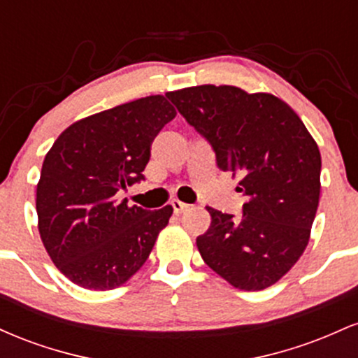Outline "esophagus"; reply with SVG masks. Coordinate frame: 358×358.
<instances>
[{"label": "esophagus", "instance_id": "1", "mask_svg": "<svg viewBox=\"0 0 358 358\" xmlns=\"http://www.w3.org/2000/svg\"><path fill=\"white\" fill-rule=\"evenodd\" d=\"M171 207H173L175 213H182L183 210H187L188 208V203L180 202V200H173V202H171Z\"/></svg>", "mask_w": 358, "mask_h": 358}]
</instances>
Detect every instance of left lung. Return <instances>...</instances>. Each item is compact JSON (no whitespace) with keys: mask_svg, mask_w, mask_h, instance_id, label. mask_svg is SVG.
Segmentation results:
<instances>
[{"mask_svg":"<svg viewBox=\"0 0 358 358\" xmlns=\"http://www.w3.org/2000/svg\"><path fill=\"white\" fill-rule=\"evenodd\" d=\"M207 138L222 171L241 175L242 215L207 207L212 222L196 248L229 285L261 291L276 285L305 252L320 202L322 156L285 101L236 85H195L166 94Z\"/></svg>","mask_w":358,"mask_h":358,"instance_id":"left-lung-1","label":"left lung"}]
</instances>
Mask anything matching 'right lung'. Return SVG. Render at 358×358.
Masks as SVG:
<instances>
[{"instance_id":"add662e5","label":"right lung","mask_w":358,"mask_h":358,"mask_svg":"<svg viewBox=\"0 0 358 358\" xmlns=\"http://www.w3.org/2000/svg\"><path fill=\"white\" fill-rule=\"evenodd\" d=\"M175 116L165 96L141 97L79 119L48 150L36 185L38 232L73 285L114 289L146 262L173 207H129L117 192L145 178L151 143Z\"/></svg>"}]
</instances>
